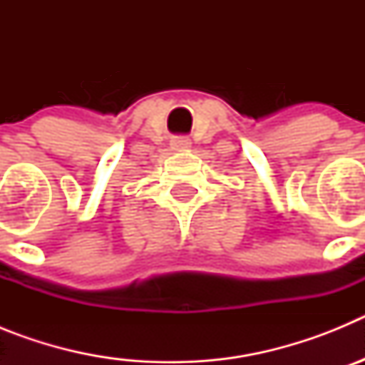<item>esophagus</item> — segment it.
<instances>
[{
    "mask_svg": "<svg viewBox=\"0 0 365 365\" xmlns=\"http://www.w3.org/2000/svg\"><path fill=\"white\" fill-rule=\"evenodd\" d=\"M172 146H173V150H177V151H185V150H188L190 146H192V143H190L186 137H179V138H175V140H173Z\"/></svg>",
    "mask_w": 365,
    "mask_h": 365,
    "instance_id": "1",
    "label": "esophagus"
}]
</instances>
